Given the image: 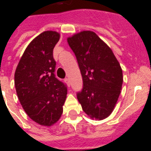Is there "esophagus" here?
Returning a JSON list of instances; mask_svg holds the SVG:
<instances>
[{
	"mask_svg": "<svg viewBox=\"0 0 151 151\" xmlns=\"http://www.w3.org/2000/svg\"><path fill=\"white\" fill-rule=\"evenodd\" d=\"M65 82L67 83V85H68V86H70V82H69V78H65Z\"/></svg>",
	"mask_w": 151,
	"mask_h": 151,
	"instance_id": "obj_1",
	"label": "esophagus"
}]
</instances>
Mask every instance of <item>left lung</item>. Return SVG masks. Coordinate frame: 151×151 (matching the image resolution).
Instances as JSON below:
<instances>
[{"label": "left lung", "instance_id": "obj_1", "mask_svg": "<svg viewBox=\"0 0 151 151\" xmlns=\"http://www.w3.org/2000/svg\"><path fill=\"white\" fill-rule=\"evenodd\" d=\"M82 77L77 98L92 119L108 117L116 104L123 83L120 63L111 48L95 32L82 31L68 38Z\"/></svg>", "mask_w": 151, "mask_h": 151}]
</instances>
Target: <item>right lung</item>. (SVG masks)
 Listing matches in <instances>:
<instances>
[{"label": "right lung", "instance_id": "add662e5", "mask_svg": "<svg viewBox=\"0 0 151 151\" xmlns=\"http://www.w3.org/2000/svg\"><path fill=\"white\" fill-rule=\"evenodd\" d=\"M60 35L47 31L31 41L14 74L18 99L31 120L50 126L59 120L67 95L66 85L55 75L53 48Z\"/></svg>", "mask_w": 151, "mask_h": 151}]
</instances>
